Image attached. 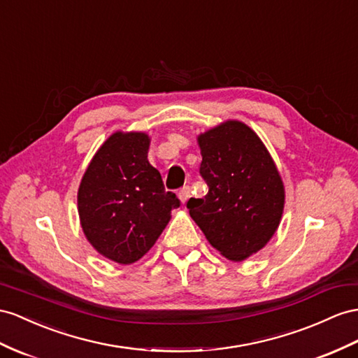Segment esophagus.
I'll return each mask as SVG.
<instances>
[{
	"mask_svg": "<svg viewBox=\"0 0 358 358\" xmlns=\"http://www.w3.org/2000/svg\"><path fill=\"white\" fill-rule=\"evenodd\" d=\"M178 196H180V201H181V203L185 204L186 201L190 198V187H189V186H185V187H182V189L180 190Z\"/></svg>",
	"mask_w": 358,
	"mask_h": 358,
	"instance_id": "1",
	"label": "esophagus"
}]
</instances>
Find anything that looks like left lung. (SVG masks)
Returning a JSON list of instances; mask_svg holds the SVG:
<instances>
[{
  "mask_svg": "<svg viewBox=\"0 0 358 358\" xmlns=\"http://www.w3.org/2000/svg\"><path fill=\"white\" fill-rule=\"evenodd\" d=\"M204 198H190L192 219L210 245L233 262L260 251L277 231L284 186L266 146L241 121H227L198 136Z\"/></svg>",
  "mask_w": 358,
  "mask_h": 358,
  "instance_id": "8db88e82",
  "label": "left lung"
}]
</instances>
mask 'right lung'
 <instances>
[{"instance_id": "right-lung-1", "label": "right lung", "mask_w": 358, "mask_h": 358, "mask_svg": "<svg viewBox=\"0 0 358 358\" xmlns=\"http://www.w3.org/2000/svg\"><path fill=\"white\" fill-rule=\"evenodd\" d=\"M150 136L116 131L99 146L81 178L77 203L89 243L106 259L134 263L168 225L180 199L148 162Z\"/></svg>"}]
</instances>
